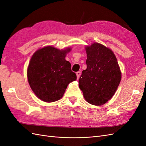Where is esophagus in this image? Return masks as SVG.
<instances>
[{
    "label": "esophagus",
    "instance_id": "34e87169",
    "mask_svg": "<svg viewBox=\"0 0 146 146\" xmlns=\"http://www.w3.org/2000/svg\"><path fill=\"white\" fill-rule=\"evenodd\" d=\"M76 75H77V79H78L79 78H80V76H81V72L80 71H78L76 72Z\"/></svg>",
    "mask_w": 146,
    "mask_h": 146
}]
</instances>
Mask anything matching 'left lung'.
<instances>
[{"label":"left lung","mask_w":146,"mask_h":146,"mask_svg":"<svg viewBox=\"0 0 146 146\" xmlns=\"http://www.w3.org/2000/svg\"><path fill=\"white\" fill-rule=\"evenodd\" d=\"M87 68L82 71L78 85L89 104L100 106L112 98L121 80L116 57L110 48L98 42L86 46Z\"/></svg>","instance_id":"obj_1"}]
</instances>
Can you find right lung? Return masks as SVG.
Wrapping results in <instances>:
<instances>
[{"label":"right lung","instance_id":"obj_1","mask_svg":"<svg viewBox=\"0 0 146 146\" xmlns=\"http://www.w3.org/2000/svg\"><path fill=\"white\" fill-rule=\"evenodd\" d=\"M71 50H60L48 46L39 48L32 55L27 68V78L31 89L45 102L60 100L69 84L77 80L70 63L65 57Z\"/></svg>","mask_w":146,"mask_h":146}]
</instances>
